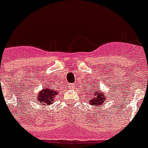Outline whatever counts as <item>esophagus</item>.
<instances>
[{
	"label": "esophagus",
	"mask_w": 148,
	"mask_h": 148,
	"mask_svg": "<svg viewBox=\"0 0 148 148\" xmlns=\"http://www.w3.org/2000/svg\"><path fill=\"white\" fill-rule=\"evenodd\" d=\"M69 88H75V84H72V83H71V84H69Z\"/></svg>",
	"instance_id": "esophagus-1"
}]
</instances>
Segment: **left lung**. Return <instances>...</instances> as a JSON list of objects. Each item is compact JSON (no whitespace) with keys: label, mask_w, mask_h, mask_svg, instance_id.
<instances>
[{"label":"left lung","mask_w":148,"mask_h":148,"mask_svg":"<svg viewBox=\"0 0 148 148\" xmlns=\"http://www.w3.org/2000/svg\"><path fill=\"white\" fill-rule=\"evenodd\" d=\"M92 94H91V97L88 98V101L90 103L91 105L98 106L101 105L105 100L104 94L102 92H99V90H95Z\"/></svg>","instance_id":"1"}]
</instances>
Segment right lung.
Instances as JSON below:
<instances>
[{"mask_svg": "<svg viewBox=\"0 0 148 148\" xmlns=\"http://www.w3.org/2000/svg\"><path fill=\"white\" fill-rule=\"evenodd\" d=\"M58 94L57 91H55L52 88H45L43 89V91L40 92L38 95V102L39 103H44L45 105L51 104L55 99V96Z\"/></svg>", "mask_w": 148, "mask_h": 148, "instance_id": "add662e5", "label": "right lung"}]
</instances>
